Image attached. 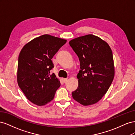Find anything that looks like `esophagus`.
I'll return each instance as SVG.
<instances>
[{"label":"esophagus","instance_id":"34e87169","mask_svg":"<svg viewBox=\"0 0 135 135\" xmlns=\"http://www.w3.org/2000/svg\"><path fill=\"white\" fill-rule=\"evenodd\" d=\"M68 78H62V81H63L64 83L66 82V81H68Z\"/></svg>","mask_w":135,"mask_h":135}]
</instances>
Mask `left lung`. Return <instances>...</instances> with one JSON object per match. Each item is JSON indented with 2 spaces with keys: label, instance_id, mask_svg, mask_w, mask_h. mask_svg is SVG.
<instances>
[{
  "label": "left lung",
  "instance_id": "obj_1",
  "mask_svg": "<svg viewBox=\"0 0 135 135\" xmlns=\"http://www.w3.org/2000/svg\"><path fill=\"white\" fill-rule=\"evenodd\" d=\"M69 44L78 56L80 66L78 87L72 96L84 106L95 104L107 92L114 79L112 51L107 42L92 34L73 39Z\"/></svg>",
  "mask_w": 135,
  "mask_h": 135
}]
</instances>
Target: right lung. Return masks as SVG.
I'll use <instances>...</instances> for the list:
<instances>
[{"label": "right lung", "mask_w": 135, "mask_h": 135, "mask_svg": "<svg viewBox=\"0 0 135 135\" xmlns=\"http://www.w3.org/2000/svg\"><path fill=\"white\" fill-rule=\"evenodd\" d=\"M66 40L45 34L26 43L20 53L17 83L27 99L43 106L54 99L60 81L55 73L51 59Z\"/></svg>", "instance_id": "add662e5"}]
</instances>
